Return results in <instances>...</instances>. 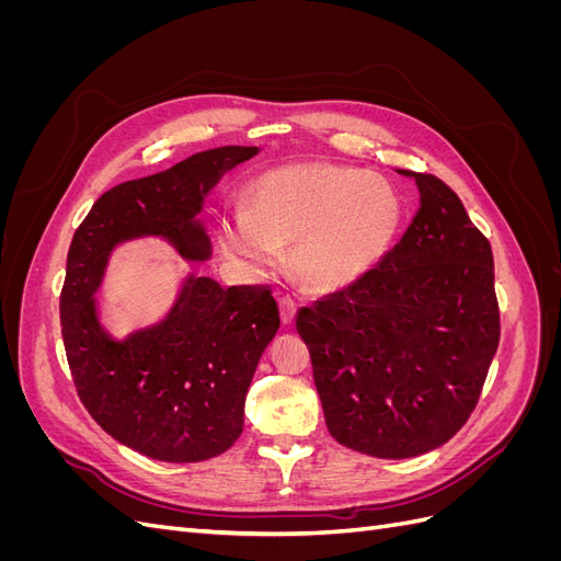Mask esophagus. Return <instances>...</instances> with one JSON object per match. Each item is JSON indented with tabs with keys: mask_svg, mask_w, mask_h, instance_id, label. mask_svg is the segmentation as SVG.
Segmentation results:
<instances>
[{
	"mask_svg": "<svg viewBox=\"0 0 561 561\" xmlns=\"http://www.w3.org/2000/svg\"><path fill=\"white\" fill-rule=\"evenodd\" d=\"M295 311H297L295 299L293 297H283L280 299V320H283V325H293Z\"/></svg>",
	"mask_w": 561,
	"mask_h": 561,
	"instance_id": "esophagus-1",
	"label": "esophagus"
}]
</instances>
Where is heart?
Returning <instances> with one entry per match:
<instances>
[{
	"mask_svg": "<svg viewBox=\"0 0 561 561\" xmlns=\"http://www.w3.org/2000/svg\"><path fill=\"white\" fill-rule=\"evenodd\" d=\"M252 210L219 222L222 248L262 274L293 245V271L313 293H336L375 268L402 225V198L381 178L334 163H290L264 173Z\"/></svg>",
	"mask_w": 561,
	"mask_h": 561,
	"instance_id": "heart-1",
	"label": "heart"
}]
</instances>
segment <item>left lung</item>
<instances>
[{"label": "left lung", "mask_w": 561, "mask_h": 561, "mask_svg": "<svg viewBox=\"0 0 561 561\" xmlns=\"http://www.w3.org/2000/svg\"><path fill=\"white\" fill-rule=\"evenodd\" d=\"M400 173L421 192L400 243L297 316L330 435L379 458L426 454L461 431L501 339L486 236L443 180Z\"/></svg>", "instance_id": "obj_1"}]
</instances>
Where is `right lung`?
<instances>
[{
	"label": "right lung",
	"instance_id": "right-lung-1",
	"mask_svg": "<svg viewBox=\"0 0 561 561\" xmlns=\"http://www.w3.org/2000/svg\"><path fill=\"white\" fill-rule=\"evenodd\" d=\"M257 147L208 149L163 173L128 180L100 196L67 252L60 325L79 400L98 426L149 458L196 463L227 451L243 433L254 369L280 318L268 285L219 287L190 278L159 328L112 342L93 293L118 241L165 236L182 257L206 260L210 239L196 222L201 203Z\"/></svg>",
	"mask_w": 561,
	"mask_h": 561
}]
</instances>
